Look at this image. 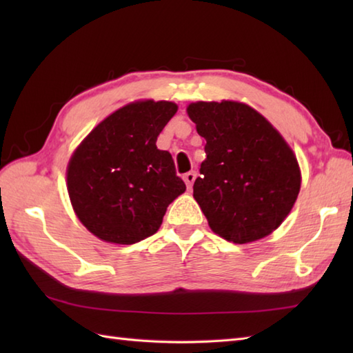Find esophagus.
I'll use <instances>...</instances> for the list:
<instances>
[{
	"instance_id": "esophagus-1",
	"label": "esophagus",
	"mask_w": 353,
	"mask_h": 353,
	"mask_svg": "<svg viewBox=\"0 0 353 353\" xmlns=\"http://www.w3.org/2000/svg\"><path fill=\"white\" fill-rule=\"evenodd\" d=\"M183 181H185L186 186H188V190H191V188H192V183H194V181H196V171H190V172H186V174L183 176Z\"/></svg>"
}]
</instances>
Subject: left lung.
Returning a JSON list of instances; mask_svg holds the SVG:
<instances>
[{"instance_id":"obj_1","label":"left lung","mask_w":353,"mask_h":353,"mask_svg":"<svg viewBox=\"0 0 353 353\" xmlns=\"http://www.w3.org/2000/svg\"><path fill=\"white\" fill-rule=\"evenodd\" d=\"M186 112L206 139L194 199L209 228L235 244L272 234L301 191V170L290 145L244 103L197 101Z\"/></svg>"}]
</instances>
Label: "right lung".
Masks as SVG:
<instances>
[{
    "label": "right lung",
    "mask_w": 353,
    "mask_h": 353,
    "mask_svg": "<svg viewBox=\"0 0 353 353\" xmlns=\"http://www.w3.org/2000/svg\"><path fill=\"white\" fill-rule=\"evenodd\" d=\"M176 112L171 101L127 104L103 119L71 156V205L103 241L134 244L152 236L168 205L185 192L171 154L156 147Z\"/></svg>",
    "instance_id": "1"
}]
</instances>
